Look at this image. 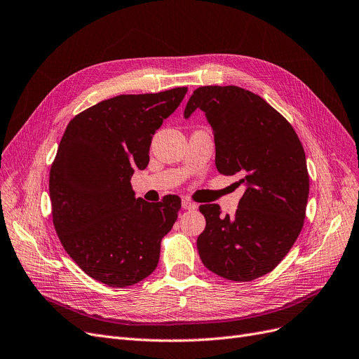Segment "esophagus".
<instances>
[{"mask_svg":"<svg viewBox=\"0 0 359 359\" xmlns=\"http://www.w3.org/2000/svg\"><path fill=\"white\" fill-rule=\"evenodd\" d=\"M182 207H183L184 210H195L198 205H196L195 203L189 201V200H183V201H182Z\"/></svg>","mask_w":359,"mask_h":359,"instance_id":"34e87169","label":"esophagus"}]
</instances>
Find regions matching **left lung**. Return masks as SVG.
Listing matches in <instances>:
<instances>
[{
    "instance_id": "8db88e82",
    "label": "left lung",
    "mask_w": 359,
    "mask_h": 359,
    "mask_svg": "<svg viewBox=\"0 0 359 359\" xmlns=\"http://www.w3.org/2000/svg\"><path fill=\"white\" fill-rule=\"evenodd\" d=\"M201 109L215 133L216 168L238 175L245 192L235 216L200 205L205 229L196 247L204 266L231 281L273 271L296 243L309 196L306 156L294 128L260 96L236 86L194 91L184 118Z\"/></svg>"
}]
</instances>
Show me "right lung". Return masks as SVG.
<instances>
[{
    "instance_id": "add662e5",
    "label": "right lung",
    "mask_w": 359,
    "mask_h": 359,
    "mask_svg": "<svg viewBox=\"0 0 359 359\" xmlns=\"http://www.w3.org/2000/svg\"><path fill=\"white\" fill-rule=\"evenodd\" d=\"M187 91L99 102L75 115L63 133L48 182L53 224L66 253L93 280L128 287L156 268L182 201L167 195L146 203L130 180L148 165L152 136Z\"/></svg>"
}]
</instances>
